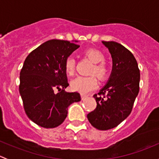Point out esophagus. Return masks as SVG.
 Wrapping results in <instances>:
<instances>
[{
	"instance_id": "34e87169",
	"label": "esophagus",
	"mask_w": 159,
	"mask_h": 159,
	"mask_svg": "<svg viewBox=\"0 0 159 159\" xmlns=\"http://www.w3.org/2000/svg\"><path fill=\"white\" fill-rule=\"evenodd\" d=\"M89 98V95H86V94H81V100L84 101L85 99H87Z\"/></svg>"
}]
</instances>
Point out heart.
<instances>
[{
	"instance_id": "1",
	"label": "heart",
	"mask_w": 159,
	"mask_h": 159,
	"mask_svg": "<svg viewBox=\"0 0 159 159\" xmlns=\"http://www.w3.org/2000/svg\"><path fill=\"white\" fill-rule=\"evenodd\" d=\"M84 54L94 63L90 73L96 75L101 80L106 79L109 75L110 70L105 62V57L103 53L97 49H89L84 51ZM65 70L68 75H73L75 73V60L72 56H69L65 59ZM94 75L77 77L70 82V88L75 91L87 94L98 85V80Z\"/></svg>"
}]
</instances>
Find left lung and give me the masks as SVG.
I'll return each mask as SVG.
<instances>
[{"instance_id": "8db88e82", "label": "left lung", "mask_w": 159, "mask_h": 159, "mask_svg": "<svg viewBox=\"0 0 159 159\" xmlns=\"http://www.w3.org/2000/svg\"><path fill=\"white\" fill-rule=\"evenodd\" d=\"M109 50L113 69L108 84L94 94L97 106L87 117L91 125L102 131L111 129L132 111L139 91L140 70L132 53L115 41H102Z\"/></svg>"}]
</instances>
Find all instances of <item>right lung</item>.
<instances>
[{"instance_id":"1","label":"right lung","mask_w":159,"mask_h":159,"mask_svg":"<svg viewBox=\"0 0 159 159\" xmlns=\"http://www.w3.org/2000/svg\"><path fill=\"white\" fill-rule=\"evenodd\" d=\"M79 45L62 40H50L32 51L20 73L19 91L25 113L32 121L45 129L63 123L68 107L81 101L78 92L68 93L65 59ZM54 89L59 92L55 93Z\"/></svg>"}]
</instances>
